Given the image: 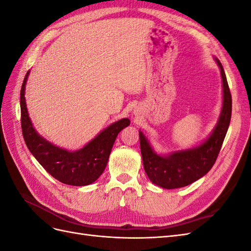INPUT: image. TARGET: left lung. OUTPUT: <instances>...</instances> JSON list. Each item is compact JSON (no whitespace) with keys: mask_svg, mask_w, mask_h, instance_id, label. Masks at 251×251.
<instances>
[{"mask_svg":"<svg viewBox=\"0 0 251 251\" xmlns=\"http://www.w3.org/2000/svg\"><path fill=\"white\" fill-rule=\"evenodd\" d=\"M216 62L221 70L223 83V107L209 137L199 147L174 151L161 156L151 149L146 136L139 132L143 168L154 184L166 189L183 187L206 175L215 164L223 144L231 118V94L223 66Z\"/></svg>","mask_w":251,"mask_h":251,"instance_id":"1","label":"left lung"}]
</instances>
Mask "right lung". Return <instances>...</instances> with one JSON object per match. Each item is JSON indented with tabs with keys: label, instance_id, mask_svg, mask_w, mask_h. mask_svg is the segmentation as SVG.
I'll return each mask as SVG.
<instances>
[{
	"label": "right lung",
	"instance_id": "add662e5",
	"mask_svg": "<svg viewBox=\"0 0 251 251\" xmlns=\"http://www.w3.org/2000/svg\"><path fill=\"white\" fill-rule=\"evenodd\" d=\"M28 75L29 71L23 81L20 96L22 132L28 150L43 168L62 183L74 186L93 183L103 173L117 135L128 126L130 119L124 118L112 124L78 151L60 149L37 134L29 118L25 100Z\"/></svg>",
	"mask_w": 251,
	"mask_h": 251
}]
</instances>
